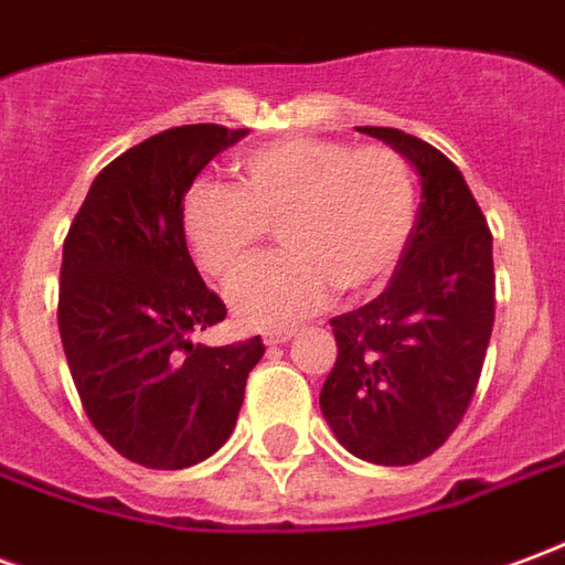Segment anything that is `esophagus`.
<instances>
[{"instance_id": "esophagus-1", "label": "esophagus", "mask_w": 565, "mask_h": 565, "mask_svg": "<svg viewBox=\"0 0 565 565\" xmlns=\"http://www.w3.org/2000/svg\"><path fill=\"white\" fill-rule=\"evenodd\" d=\"M290 339H294V330H271V332H266V335H263V342L269 344H284V342H290Z\"/></svg>"}]
</instances>
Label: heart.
<instances>
[{
  "label": "heart",
  "mask_w": 565,
  "mask_h": 565,
  "mask_svg": "<svg viewBox=\"0 0 565 565\" xmlns=\"http://www.w3.org/2000/svg\"><path fill=\"white\" fill-rule=\"evenodd\" d=\"M235 186L196 178L181 199V233L217 281L245 269L278 223L281 254L230 287L242 327L269 330L318 311L332 290L360 296L387 284L417 217L415 174L391 148L281 139L242 153Z\"/></svg>",
  "instance_id": "heart-1"
}]
</instances>
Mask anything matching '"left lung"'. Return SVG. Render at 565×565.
Listing matches in <instances>:
<instances>
[{
    "label": "left lung",
    "instance_id": "8db88e82",
    "mask_svg": "<svg viewBox=\"0 0 565 565\" xmlns=\"http://www.w3.org/2000/svg\"><path fill=\"white\" fill-rule=\"evenodd\" d=\"M420 174V209L387 290L330 320L335 366L320 412L354 457L412 466L472 403L497 315L493 235L460 169L417 136L356 127Z\"/></svg>",
    "mask_w": 565,
    "mask_h": 565
}]
</instances>
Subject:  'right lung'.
<instances>
[{
    "instance_id": "right-lung-1",
    "label": "right lung",
    "mask_w": 565,
    "mask_h": 565,
    "mask_svg": "<svg viewBox=\"0 0 565 565\" xmlns=\"http://www.w3.org/2000/svg\"><path fill=\"white\" fill-rule=\"evenodd\" d=\"M247 129H166L96 174L68 226L60 339L99 436L148 469L196 466L230 438L263 339L193 342L226 318L181 233V199Z\"/></svg>"
}]
</instances>
